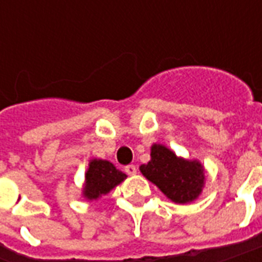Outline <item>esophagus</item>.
Masks as SVG:
<instances>
[{"instance_id": "esophagus-1", "label": "esophagus", "mask_w": 262, "mask_h": 262, "mask_svg": "<svg viewBox=\"0 0 262 262\" xmlns=\"http://www.w3.org/2000/svg\"><path fill=\"white\" fill-rule=\"evenodd\" d=\"M125 172L127 175H135L137 172V168H136L135 164H127L126 167H125Z\"/></svg>"}]
</instances>
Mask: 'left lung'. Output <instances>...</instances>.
<instances>
[{
    "mask_svg": "<svg viewBox=\"0 0 262 262\" xmlns=\"http://www.w3.org/2000/svg\"><path fill=\"white\" fill-rule=\"evenodd\" d=\"M140 171L168 199L186 204L199 197L204 186V168L197 160H185L163 145H152L151 160Z\"/></svg>",
    "mask_w": 262,
    "mask_h": 262,
    "instance_id": "obj_1",
    "label": "left lung"
}]
</instances>
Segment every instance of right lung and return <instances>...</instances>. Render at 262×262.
<instances>
[{
    "label": "right lung",
    "mask_w": 262,
    "mask_h": 262,
    "mask_svg": "<svg viewBox=\"0 0 262 262\" xmlns=\"http://www.w3.org/2000/svg\"><path fill=\"white\" fill-rule=\"evenodd\" d=\"M126 178V174L119 171L107 160H91L90 168L85 174L84 195L88 200H96L106 194Z\"/></svg>",
    "instance_id": "add662e5"
}]
</instances>
